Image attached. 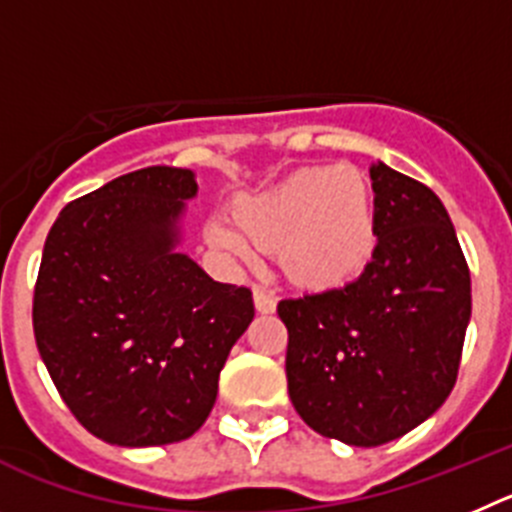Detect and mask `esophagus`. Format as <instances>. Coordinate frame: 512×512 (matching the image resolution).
<instances>
[{
	"label": "esophagus",
	"instance_id": "obj_1",
	"mask_svg": "<svg viewBox=\"0 0 512 512\" xmlns=\"http://www.w3.org/2000/svg\"><path fill=\"white\" fill-rule=\"evenodd\" d=\"M252 296H255V308H257V313H275V298L270 296L267 290L255 288V293H252Z\"/></svg>",
	"mask_w": 512,
	"mask_h": 512
}]
</instances>
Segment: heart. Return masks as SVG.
<instances>
[{"instance_id":"heart-1","label":"heart","mask_w":512,"mask_h":512,"mask_svg":"<svg viewBox=\"0 0 512 512\" xmlns=\"http://www.w3.org/2000/svg\"><path fill=\"white\" fill-rule=\"evenodd\" d=\"M206 239L239 265L283 247L288 275L308 288H339L365 273L377 250L375 196L352 165L303 168L237 206V224L214 216Z\"/></svg>"}]
</instances>
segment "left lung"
<instances>
[{
	"instance_id": "left-lung-1",
	"label": "left lung",
	"mask_w": 512,
	"mask_h": 512,
	"mask_svg": "<svg viewBox=\"0 0 512 512\" xmlns=\"http://www.w3.org/2000/svg\"><path fill=\"white\" fill-rule=\"evenodd\" d=\"M377 250L342 288L285 298V375L298 416L326 439L380 446L439 411L472 316L469 267L431 188L372 163Z\"/></svg>"
}]
</instances>
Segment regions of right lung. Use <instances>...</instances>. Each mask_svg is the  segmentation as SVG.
Here are the masks:
<instances>
[{
    "instance_id": "add662e5",
    "label": "right lung",
    "mask_w": 512,
    "mask_h": 512,
    "mask_svg": "<svg viewBox=\"0 0 512 512\" xmlns=\"http://www.w3.org/2000/svg\"><path fill=\"white\" fill-rule=\"evenodd\" d=\"M196 193L193 170H135L71 201L45 239L35 342L63 403L107 444L196 434L255 319L250 290L216 283L178 250Z\"/></svg>"
}]
</instances>
